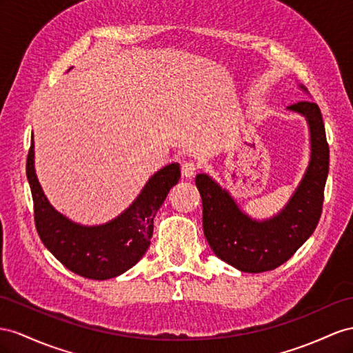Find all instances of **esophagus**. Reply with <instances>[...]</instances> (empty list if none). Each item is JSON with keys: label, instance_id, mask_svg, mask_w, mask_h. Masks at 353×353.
<instances>
[{"label": "esophagus", "instance_id": "1", "mask_svg": "<svg viewBox=\"0 0 353 353\" xmlns=\"http://www.w3.org/2000/svg\"><path fill=\"white\" fill-rule=\"evenodd\" d=\"M198 170V165L192 161H186L182 164V176L186 179H191Z\"/></svg>", "mask_w": 353, "mask_h": 353}]
</instances>
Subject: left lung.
Returning <instances> with one entry per match:
<instances>
[{
	"label": "left lung",
	"instance_id": "obj_1",
	"mask_svg": "<svg viewBox=\"0 0 353 353\" xmlns=\"http://www.w3.org/2000/svg\"><path fill=\"white\" fill-rule=\"evenodd\" d=\"M300 89H307L300 85ZM301 114L310 132V159L292 196L277 214L258 221L243 212L232 195L209 174H196L203 200V228L214 255L245 273L274 270L291 258L319 222L328 177L330 149L318 104L288 107Z\"/></svg>",
	"mask_w": 353,
	"mask_h": 353
}]
</instances>
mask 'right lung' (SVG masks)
<instances>
[{"label":"right lung","mask_w":353,"mask_h":353,"mask_svg":"<svg viewBox=\"0 0 353 353\" xmlns=\"http://www.w3.org/2000/svg\"><path fill=\"white\" fill-rule=\"evenodd\" d=\"M35 228L43 245L62 265L94 280L112 279L134 267L146 254L153 234V219L170 189L180 179L177 162L158 170L130 207L101 225H82L68 219L53 207L35 174L34 135L26 161Z\"/></svg>","instance_id":"add662e5"}]
</instances>
